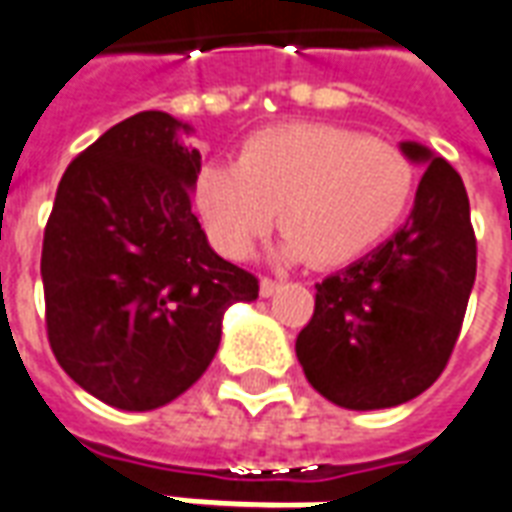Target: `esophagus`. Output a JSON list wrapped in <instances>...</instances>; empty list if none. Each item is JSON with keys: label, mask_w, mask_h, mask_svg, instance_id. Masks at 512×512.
Returning a JSON list of instances; mask_svg holds the SVG:
<instances>
[{"label": "esophagus", "mask_w": 512, "mask_h": 512, "mask_svg": "<svg viewBox=\"0 0 512 512\" xmlns=\"http://www.w3.org/2000/svg\"><path fill=\"white\" fill-rule=\"evenodd\" d=\"M276 290H279V282H276V279H271V276H260V295H263V298H271Z\"/></svg>", "instance_id": "obj_1"}]
</instances>
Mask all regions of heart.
I'll list each match as a JSON object with an SVG mask.
<instances>
[{"mask_svg":"<svg viewBox=\"0 0 512 512\" xmlns=\"http://www.w3.org/2000/svg\"><path fill=\"white\" fill-rule=\"evenodd\" d=\"M411 161L392 144L330 123L249 136L233 163H206L195 206L214 247L233 260L282 222V257L343 265L365 255L411 204Z\"/></svg>","mask_w":512,"mask_h":512,"instance_id":"1","label":"heart"}]
</instances>
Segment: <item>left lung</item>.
I'll return each mask as SVG.
<instances>
[{
    "instance_id": "8db88e82",
    "label": "left lung",
    "mask_w": 512,
    "mask_h": 512,
    "mask_svg": "<svg viewBox=\"0 0 512 512\" xmlns=\"http://www.w3.org/2000/svg\"><path fill=\"white\" fill-rule=\"evenodd\" d=\"M411 217L381 247L317 284L295 351L308 384L349 411L395 408L438 381L475 284V230L462 177L419 142Z\"/></svg>"
}]
</instances>
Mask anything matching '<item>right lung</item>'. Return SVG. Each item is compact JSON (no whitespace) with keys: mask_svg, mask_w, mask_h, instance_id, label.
<instances>
[{"mask_svg":"<svg viewBox=\"0 0 512 512\" xmlns=\"http://www.w3.org/2000/svg\"><path fill=\"white\" fill-rule=\"evenodd\" d=\"M150 109L101 134L64 171L42 241L50 349L74 384L152 411L204 376L222 317L257 279L222 260L190 209L201 152Z\"/></svg>","mask_w":512,"mask_h":512,"instance_id":"add662e5","label":"right lung"}]
</instances>
